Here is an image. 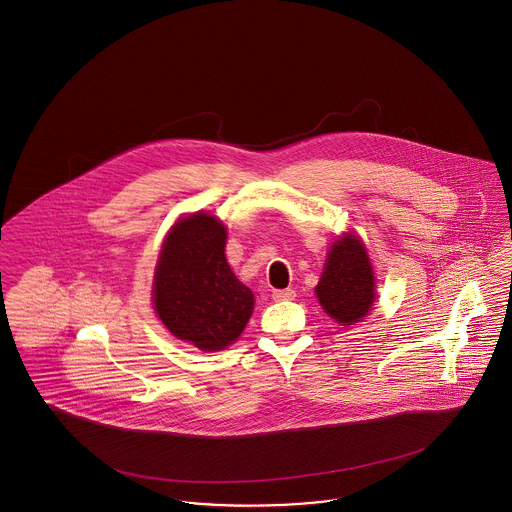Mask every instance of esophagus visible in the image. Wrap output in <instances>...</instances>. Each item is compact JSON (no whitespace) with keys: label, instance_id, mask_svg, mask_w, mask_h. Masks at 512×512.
<instances>
[{"label":"esophagus","instance_id":"34e87169","mask_svg":"<svg viewBox=\"0 0 512 512\" xmlns=\"http://www.w3.org/2000/svg\"><path fill=\"white\" fill-rule=\"evenodd\" d=\"M294 298H296V292H294L292 288H286V290H274V292H272V300L284 301L294 300Z\"/></svg>","mask_w":512,"mask_h":512}]
</instances>
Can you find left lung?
Wrapping results in <instances>:
<instances>
[{"label":"left lung","mask_w":512,"mask_h":512,"mask_svg":"<svg viewBox=\"0 0 512 512\" xmlns=\"http://www.w3.org/2000/svg\"><path fill=\"white\" fill-rule=\"evenodd\" d=\"M315 292L323 309L342 325H354L367 315L375 300V282L360 240L344 236L332 245Z\"/></svg>","instance_id":"obj_1"}]
</instances>
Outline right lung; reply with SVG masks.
Listing matches in <instances>:
<instances>
[{
    "label": "right lung",
    "instance_id": "right-lung-1",
    "mask_svg": "<svg viewBox=\"0 0 512 512\" xmlns=\"http://www.w3.org/2000/svg\"><path fill=\"white\" fill-rule=\"evenodd\" d=\"M226 228L205 212L180 220L154 272V309L180 340L212 352L232 344L253 313V292L230 269Z\"/></svg>",
    "mask_w": 512,
    "mask_h": 512
}]
</instances>
